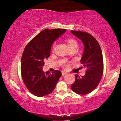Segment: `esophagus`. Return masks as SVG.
I'll use <instances>...</instances> for the list:
<instances>
[{"label":"esophagus","instance_id":"obj_1","mask_svg":"<svg viewBox=\"0 0 121 121\" xmlns=\"http://www.w3.org/2000/svg\"><path fill=\"white\" fill-rule=\"evenodd\" d=\"M67 74V73L65 72H62V76H65V75Z\"/></svg>","mask_w":121,"mask_h":121}]
</instances>
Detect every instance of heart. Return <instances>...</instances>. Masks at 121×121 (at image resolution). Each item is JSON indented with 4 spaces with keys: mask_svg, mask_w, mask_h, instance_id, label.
I'll return each mask as SVG.
<instances>
[{
    "mask_svg": "<svg viewBox=\"0 0 121 121\" xmlns=\"http://www.w3.org/2000/svg\"><path fill=\"white\" fill-rule=\"evenodd\" d=\"M66 43L69 49H72L73 48H77V43L74 39H67L66 40ZM65 67H67V65H65Z\"/></svg>",
    "mask_w": 121,
    "mask_h": 121,
    "instance_id": "b5f03b06",
    "label": "heart"
}]
</instances>
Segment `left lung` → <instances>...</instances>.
Masks as SVG:
<instances>
[{
  "instance_id": "obj_1",
  "label": "left lung",
  "mask_w": 121,
  "mask_h": 121,
  "mask_svg": "<svg viewBox=\"0 0 121 121\" xmlns=\"http://www.w3.org/2000/svg\"><path fill=\"white\" fill-rule=\"evenodd\" d=\"M71 32L84 44L81 62L86 68L85 76L80 77L75 75L76 80L71 89L77 94H87L96 88L102 78L104 71L102 50L98 41L89 33L77 30H71Z\"/></svg>"
}]
</instances>
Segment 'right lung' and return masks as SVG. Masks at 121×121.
<instances>
[{"label": "right lung", "mask_w": 121, "mask_h": 121, "mask_svg": "<svg viewBox=\"0 0 121 121\" xmlns=\"http://www.w3.org/2000/svg\"><path fill=\"white\" fill-rule=\"evenodd\" d=\"M66 30L45 29L30 40L25 48L21 61L22 77L28 90L36 96L43 97L52 93L61 76L59 70L45 73L43 67L44 60L50 56L54 41Z\"/></svg>", "instance_id": "add662e5"}]
</instances>
